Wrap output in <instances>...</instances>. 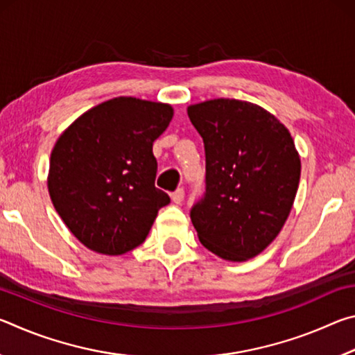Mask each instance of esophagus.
<instances>
[{"label": "esophagus", "mask_w": 355, "mask_h": 355, "mask_svg": "<svg viewBox=\"0 0 355 355\" xmlns=\"http://www.w3.org/2000/svg\"><path fill=\"white\" fill-rule=\"evenodd\" d=\"M184 200V191L182 188H178L175 192H172V202L180 205Z\"/></svg>", "instance_id": "obj_1"}]
</instances>
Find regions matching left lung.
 <instances>
[{"instance_id":"1","label":"left lung","mask_w":355,"mask_h":355,"mask_svg":"<svg viewBox=\"0 0 355 355\" xmlns=\"http://www.w3.org/2000/svg\"><path fill=\"white\" fill-rule=\"evenodd\" d=\"M205 146V192L191 208L203 248L228 261L254 258L291 211L300 159L284 123L263 107L216 98L188 107Z\"/></svg>"}]
</instances>
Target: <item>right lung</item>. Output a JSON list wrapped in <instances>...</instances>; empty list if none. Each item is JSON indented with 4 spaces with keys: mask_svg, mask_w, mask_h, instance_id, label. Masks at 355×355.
<instances>
[{
    "mask_svg": "<svg viewBox=\"0 0 355 355\" xmlns=\"http://www.w3.org/2000/svg\"><path fill=\"white\" fill-rule=\"evenodd\" d=\"M169 105L117 97L78 117L50 159L48 191L69 230L91 250L122 255L141 245L159 208L152 147L172 120Z\"/></svg>",
    "mask_w": 355,
    "mask_h": 355,
    "instance_id": "obj_1",
    "label": "right lung"
}]
</instances>
